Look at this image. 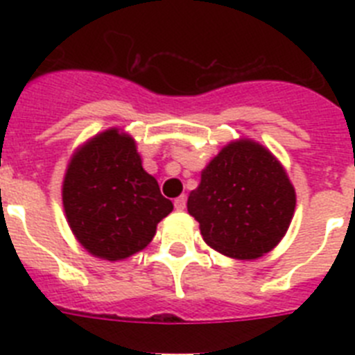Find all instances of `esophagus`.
I'll list each match as a JSON object with an SVG mask.
<instances>
[{"label":"esophagus","mask_w":355,"mask_h":355,"mask_svg":"<svg viewBox=\"0 0 355 355\" xmlns=\"http://www.w3.org/2000/svg\"><path fill=\"white\" fill-rule=\"evenodd\" d=\"M174 208L178 209V211H183V209L187 208V197H184V196L178 197V199L174 200Z\"/></svg>","instance_id":"esophagus-1"}]
</instances>
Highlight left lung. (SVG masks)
<instances>
[{
	"instance_id": "1",
	"label": "left lung",
	"mask_w": 355,
	"mask_h": 355,
	"mask_svg": "<svg viewBox=\"0 0 355 355\" xmlns=\"http://www.w3.org/2000/svg\"><path fill=\"white\" fill-rule=\"evenodd\" d=\"M295 202V188L277 158L261 144L241 139L227 144L200 172L187 206L211 249L256 259L286 234Z\"/></svg>"
}]
</instances>
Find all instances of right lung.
I'll list each match as a JSON object with an SVG mask.
<instances>
[{
    "mask_svg": "<svg viewBox=\"0 0 355 355\" xmlns=\"http://www.w3.org/2000/svg\"><path fill=\"white\" fill-rule=\"evenodd\" d=\"M62 200L76 240L108 261L146 249L158 222L174 208L144 171L135 140L117 128L96 135L72 155Z\"/></svg>",
    "mask_w": 355,
    "mask_h": 355,
    "instance_id": "1",
    "label": "right lung"
}]
</instances>
